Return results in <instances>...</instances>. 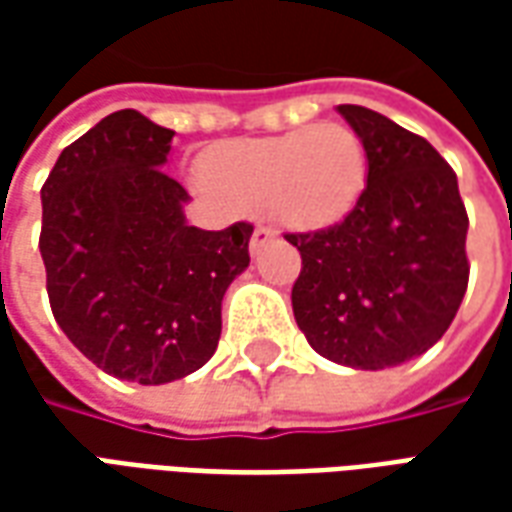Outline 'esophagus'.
<instances>
[{
  "label": "esophagus",
  "instance_id": "obj_1",
  "mask_svg": "<svg viewBox=\"0 0 512 512\" xmlns=\"http://www.w3.org/2000/svg\"><path fill=\"white\" fill-rule=\"evenodd\" d=\"M277 238V233L268 227V224H257L255 227V233H252V241H249V249H252V255H257L263 246L268 244V241H274Z\"/></svg>",
  "mask_w": 512,
  "mask_h": 512
}]
</instances>
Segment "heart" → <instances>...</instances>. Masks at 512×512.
I'll list each match as a JSON object with an SVG mask.
<instances>
[{"label": "heart", "instance_id": "b5f03b06", "mask_svg": "<svg viewBox=\"0 0 512 512\" xmlns=\"http://www.w3.org/2000/svg\"><path fill=\"white\" fill-rule=\"evenodd\" d=\"M208 178L241 211H268L293 230H323L345 219L359 200L367 153L354 128L318 123L227 142L208 161Z\"/></svg>", "mask_w": 512, "mask_h": 512}]
</instances>
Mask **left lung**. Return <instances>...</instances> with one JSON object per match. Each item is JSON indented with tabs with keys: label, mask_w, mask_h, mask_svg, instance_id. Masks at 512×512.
<instances>
[{
	"label": "left lung",
	"mask_w": 512,
	"mask_h": 512,
	"mask_svg": "<svg viewBox=\"0 0 512 512\" xmlns=\"http://www.w3.org/2000/svg\"><path fill=\"white\" fill-rule=\"evenodd\" d=\"M337 112L365 145L367 186L343 222L285 235L301 252L290 299L318 354L384 370L450 329L469 285V216L455 172L428 139L365 106Z\"/></svg>",
	"instance_id": "8db88e82"
}]
</instances>
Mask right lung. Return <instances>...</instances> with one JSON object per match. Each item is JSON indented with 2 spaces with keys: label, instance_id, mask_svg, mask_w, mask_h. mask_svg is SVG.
<instances>
[{
  "label": "right lung",
  "instance_id": "add662e5",
  "mask_svg": "<svg viewBox=\"0 0 512 512\" xmlns=\"http://www.w3.org/2000/svg\"><path fill=\"white\" fill-rule=\"evenodd\" d=\"M172 136L120 109L65 147L40 189L54 321L104 373L145 386L211 359L224 290L249 266L255 230L186 224L189 194L161 169Z\"/></svg>",
  "mask_w": 512,
  "mask_h": 512
}]
</instances>
